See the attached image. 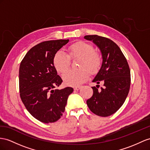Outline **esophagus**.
Instances as JSON below:
<instances>
[{"mask_svg": "<svg viewBox=\"0 0 150 150\" xmlns=\"http://www.w3.org/2000/svg\"><path fill=\"white\" fill-rule=\"evenodd\" d=\"M80 88H81V87H80V86H76V87H74V90L79 91L80 89Z\"/></svg>", "mask_w": 150, "mask_h": 150, "instance_id": "1", "label": "esophagus"}]
</instances>
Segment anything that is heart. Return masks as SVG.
Wrapping results in <instances>:
<instances>
[{"label": "heart", "mask_w": 150, "mask_h": 150, "mask_svg": "<svg viewBox=\"0 0 150 150\" xmlns=\"http://www.w3.org/2000/svg\"><path fill=\"white\" fill-rule=\"evenodd\" d=\"M69 56L62 51H58L54 56L53 64L56 70L61 74L65 72L70 67L71 58H81L78 70H70L63 75L67 84L76 86L82 83L89 77V73L94 74L101 64V57L94 51V47L85 42H77L69 46ZM90 72H89L88 71Z\"/></svg>", "instance_id": "1"}]
</instances>
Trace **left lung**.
Masks as SVG:
<instances>
[{
    "label": "left lung",
    "instance_id": "left-lung-1",
    "mask_svg": "<svg viewBox=\"0 0 150 150\" xmlns=\"http://www.w3.org/2000/svg\"><path fill=\"white\" fill-rule=\"evenodd\" d=\"M92 40L102 54L101 67L93 82V95L87 100L92 112L100 117H108L115 113L124 104L130 86V71L129 64L120 47L113 41L97 35H86ZM100 82L104 83L99 90Z\"/></svg>",
    "mask_w": 150,
    "mask_h": 150
}]
</instances>
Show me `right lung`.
Instances as JSON below:
<instances>
[{"mask_svg":"<svg viewBox=\"0 0 150 150\" xmlns=\"http://www.w3.org/2000/svg\"><path fill=\"white\" fill-rule=\"evenodd\" d=\"M69 40L40 42L30 49L20 63L19 86L20 98L32 116L48 124L58 120L64 112L70 87L55 89L63 80L54 66L55 54Z\"/></svg>","mask_w":150,"mask_h":150,"instance_id":"right-lung-1","label":"right lung"}]
</instances>
